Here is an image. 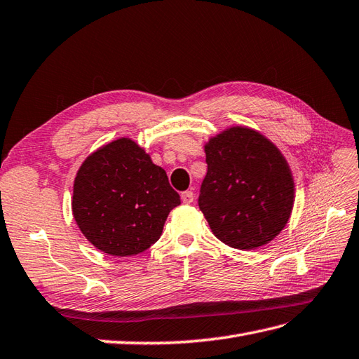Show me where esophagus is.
<instances>
[{
  "label": "esophagus",
  "mask_w": 359,
  "mask_h": 359,
  "mask_svg": "<svg viewBox=\"0 0 359 359\" xmlns=\"http://www.w3.org/2000/svg\"><path fill=\"white\" fill-rule=\"evenodd\" d=\"M180 197H182V202H183V203L189 205V203H193L194 193H193V191H183V193L180 194Z\"/></svg>",
  "instance_id": "1"
}]
</instances>
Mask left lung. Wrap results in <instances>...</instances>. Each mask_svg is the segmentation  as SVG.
<instances>
[{
	"mask_svg": "<svg viewBox=\"0 0 359 359\" xmlns=\"http://www.w3.org/2000/svg\"><path fill=\"white\" fill-rule=\"evenodd\" d=\"M205 153L198 208L214 236L243 251L268 245L286 226L295 198L280 149L255 130L232 127L210 139Z\"/></svg>",
	"mask_w": 359,
	"mask_h": 359,
	"instance_id": "8db88e82",
	"label": "left lung"
}]
</instances>
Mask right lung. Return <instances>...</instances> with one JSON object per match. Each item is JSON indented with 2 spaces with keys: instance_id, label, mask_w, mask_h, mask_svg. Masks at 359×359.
Segmentation results:
<instances>
[{
  "instance_id": "add662e5",
  "label": "right lung",
  "mask_w": 359,
  "mask_h": 359,
  "mask_svg": "<svg viewBox=\"0 0 359 359\" xmlns=\"http://www.w3.org/2000/svg\"><path fill=\"white\" fill-rule=\"evenodd\" d=\"M180 196L161 166L128 137L90 154L76 174L72 211L82 234L99 251L128 257L162 236Z\"/></svg>"
}]
</instances>
